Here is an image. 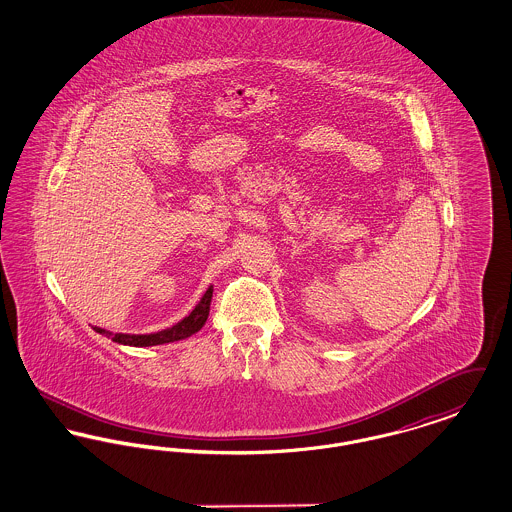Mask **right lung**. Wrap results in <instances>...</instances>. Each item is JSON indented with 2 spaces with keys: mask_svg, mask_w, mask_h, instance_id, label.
I'll list each match as a JSON object with an SVG mask.
<instances>
[{
  "mask_svg": "<svg viewBox=\"0 0 512 512\" xmlns=\"http://www.w3.org/2000/svg\"><path fill=\"white\" fill-rule=\"evenodd\" d=\"M211 299H213V286H209V290L203 293V297L199 299V303L192 309V313L186 318H182L180 322H176L171 328H165L161 332H153V334H113L109 330H103L94 326V330L107 336L115 343L121 345H132V347H149V345H163V343H171V341H180L194 336L195 332H199L205 324V320L209 317V307H211Z\"/></svg>",
  "mask_w": 512,
  "mask_h": 512,
  "instance_id": "1",
  "label": "right lung"
}]
</instances>
